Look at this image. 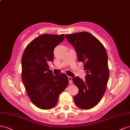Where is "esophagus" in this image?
<instances>
[{
    "mask_svg": "<svg viewBox=\"0 0 130 130\" xmlns=\"http://www.w3.org/2000/svg\"><path fill=\"white\" fill-rule=\"evenodd\" d=\"M68 78H69V83L70 84H72V77L69 76L68 77Z\"/></svg>",
    "mask_w": 130,
    "mask_h": 130,
    "instance_id": "esophagus-1",
    "label": "esophagus"
}]
</instances>
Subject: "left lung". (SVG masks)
Listing matches in <instances>:
<instances>
[{
	"label": "left lung",
	"instance_id": "8db88e82",
	"mask_svg": "<svg viewBox=\"0 0 130 130\" xmlns=\"http://www.w3.org/2000/svg\"><path fill=\"white\" fill-rule=\"evenodd\" d=\"M65 38L75 48L78 60L83 62L84 70L87 73L84 80L78 77L73 78V82L78 88L74 101L81 109H90L98 104L106 90L109 76L106 50L102 43L88 32L67 34Z\"/></svg>",
	"mask_w": 130,
	"mask_h": 130
}]
</instances>
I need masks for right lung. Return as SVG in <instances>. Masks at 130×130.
Returning a JSON list of instances; mask_svg holds the SVG:
<instances>
[{
	"mask_svg": "<svg viewBox=\"0 0 130 130\" xmlns=\"http://www.w3.org/2000/svg\"><path fill=\"white\" fill-rule=\"evenodd\" d=\"M64 38V34H42L28 44L22 55V82L31 101L41 109L53 108L69 84L65 74L53 75L48 64L53 61L54 48Z\"/></svg>",
	"mask_w": 130,
	"mask_h": 130,
	"instance_id": "obj_1",
	"label": "right lung"
}]
</instances>
